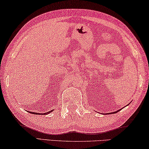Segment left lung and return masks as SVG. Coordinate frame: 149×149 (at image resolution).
Wrapping results in <instances>:
<instances>
[{
  "label": "left lung",
  "instance_id": "obj_1",
  "mask_svg": "<svg viewBox=\"0 0 149 149\" xmlns=\"http://www.w3.org/2000/svg\"><path fill=\"white\" fill-rule=\"evenodd\" d=\"M129 104H130V103H129ZM129 104H128L127 105V106H128V105H129ZM125 107H126V106H125ZM120 110H121V109H119V110H118V111H115V112H113V113H108V114H112V113H113V114H114V113H117V112L120 111Z\"/></svg>",
  "mask_w": 149,
  "mask_h": 149
}]
</instances>
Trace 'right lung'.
<instances>
[{
    "instance_id": "right-lung-1",
    "label": "right lung",
    "mask_w": 149,
    "mask_h": 149,
    "mask_svg": "<svg viewBox=\"0 0 149 149\" xmlns=\"http://www.w3.org/2000/svg\"><path fill=\"white\" fill-rule=\"evenodd\" d=\"M54 111V109L53 110H51V111H49V112H47V113H33V112H30V111H28L29 113H32V114H42V115H43V114H45V115H46V114H49L50 113H51V112H52Z\"/></svg>"
}]
</instances>
